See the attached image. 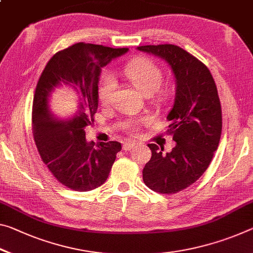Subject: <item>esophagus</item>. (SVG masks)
I'll return each instance as SVG.
<instances>
[{
	"instance_id": "obj_1",
	"label": "esophagus",
	"mask_w": 253,
	"mask_h": 253,
	"mask_svg": "<svg viewBox=\"0 0 253 253\" xmlns=\"http://www.w3.org/2000/svg\"><path fill=\"white\" fill-rule=\"evenodd\" d=\"M135 145H136V144H135L134 142H125V143L123 144V150L129 151V150H131V148H133Z\"/></svg>"
}]
</instances>
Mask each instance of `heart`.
Instances as JSON below:
<instances>
[{
	"label": "heart",
	"mask_w": 253,
	"mask_h": 253,
	"mask_svg": "<svg viewBox=\"0 0 253 253\" xmlns=\"http://www.w3.org/2000/svg\"><path fill=\"white\" fill-rule=\"evenodd\" d=\"M124 74L133 85L144 95L158 94L159 99H162V93H158V89L161 85L163 73L156 64L148 58H136L124 67ZM116 81L110 74L102 76L98 87V98L102 105H108L111 101V97L116 90ZM127 130L135 133L138 129L136 123H128L125 125Z\"/></svg>",
	"instance_id": "obj_1"
}]
</instances>
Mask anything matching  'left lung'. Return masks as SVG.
Instances as JSON below:
<instances>
[{
	"label": "left lung",
	"mask_w": 253,
	"mask_h": 253,
	"mask_svg": "<svg viewBox=\"0 0 253 253\" xmlns=\"http://www.w3.org/2000/svg\"><path fill=\"white\" fill-rule=\"evenodd\" d=\"M138 50L166 59L175 78V98L167 119L175 146L148 144L152 158L143 169L144 183L159 194H175L202 177L217 150L222 134V109L210 70L175 45H147Z\"/></svg>",
	"instance_id": "8db88e82"
}]
</instances>
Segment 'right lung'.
Listing matches in <instances>:
<instances>
[{
    "label": "right lung",
    "instance_id": "1",
    "mask_svg": "<svg viewBox=\"0 0 253 253\" xmlns=\"http://www.w3.org/2000/svg\"><path fill=\"white\" fill-rule=\"evenodd\" d=\"M128 48H110L79 42L56 53L47 63L36 86L33 103V134L42 162L64 186L90 191L106 182L118 142H86L84 128L93 124L98 109V83L101 69L124 55ZM62 84L80 95L78 109L67 120L49 109L51 91Z\"/></svg>",
    "mask_w": 253,
    "mask_h": 253
}]
</instances>
